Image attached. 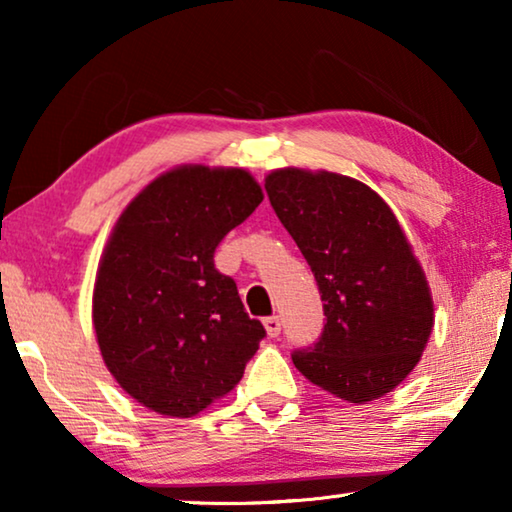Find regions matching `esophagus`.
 Instances as JSON below:
<instances>
[{"label":"esophagus","mask_w":512,"mask_h":512,"mask_svg":"<svg viewBox=\"0 0 512 512\" xmlns=\"http://www.w3.org/2000/svg\"><path fill=\"white\" fill-rule=\"evenodd\" d=\"M263 326H265V331H268L270 338H277L279 331H282V321H279V317H265Z\"/></svg>","instance_id":"34e87169"}]
</instances>
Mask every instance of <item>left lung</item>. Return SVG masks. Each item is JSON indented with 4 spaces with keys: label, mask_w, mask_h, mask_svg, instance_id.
Listing matches in <instances>:
<instances>
[{
    "label": "left lung",
    "mask_w": 512,
    "mask_h": 512,
    "mask_svg": "<svg viewBox=\"0 0 512 512\" xmlns=\"http://www.w3.org/2000/svg\"><path fill=\"white\" fill-rule=\"evenodd\" d=\"M265 191L324 300L321 338L296 349L293 366L342 401L389 394L433 328L431 289L394 212L373 188L324 170H275Z\"/></svg>",
    "instance_id": "left-lung-1"
}]
</instances>
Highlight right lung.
<instances>
[{"instance_id": "1", "label": "right lung", "mask_w": 512, "mask_h": 512, "mask_svg": "<svg viewBox=\"0 0 512 512\" xmlns=\"http://www.w3.org/2000/svg\"><path fill=\"white\" fill-rule=\"evenodd\" d=\"M261 200L247 170L181 165L116 221L97 268L93 324L109 373L144 408L193 417L242 380L265 328L214 268V251Z\"/></svg>"}]
</instances>
